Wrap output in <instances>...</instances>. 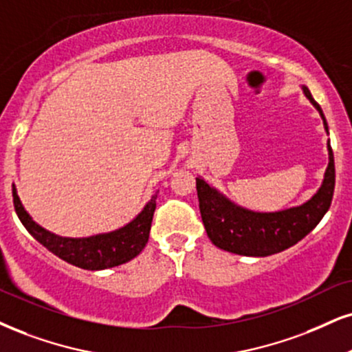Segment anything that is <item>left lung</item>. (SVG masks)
<instances>
[{
    "label": "left lung",
    "instance_id": "1",
    "mask_svg": "<svg viewBox=\"0 0 352 352\" xmlns=\"http://www.w3.org/2000/svg\"><path fill=\"white\" fill-rule=\"evenodd\" d=\"M302 91L320 112L328 133V124L320 104L311 98L307 86H302ZM327 146L329 162L320 189L302 206L285 210H248L220 194L202 177H196L199 209L210 241L217 248L230 253L263 258L280 253L309 235L328 212L335 192V158L329 140Z\"/></svg>",
    "mask_w": 352,
    "mask_h": 352
}]
</instances>
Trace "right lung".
<instances>
[{"label":"right lung","instance_id":"1","mask_svg":"<svg viewBox=\"0 0 352 352\" xmlns=\"http://www.w3.org/2000/svg\"><path fill=\"white\" fill-rule=\"evenodd\" d=\"M156 197H158V192L153 194L140 214L122 228L86 238H67L55 235L34 222L17 196L16 186L12 184V202H14L16 214L25 230L60 259L76 267L88 269V271H101V269L119 266L140 254L150 236Z\"/></svg>","mask_w":352,"mask_h":352}]
</instances>
